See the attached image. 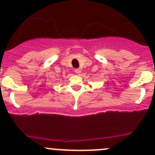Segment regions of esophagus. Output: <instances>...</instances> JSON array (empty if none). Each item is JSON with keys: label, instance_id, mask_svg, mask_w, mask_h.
Masks as SVG:
<instances>
[{"label": "esophagus", "instance_id": "1", "mask_svg": "<svg viewBox=\"0 0 155 155\" xmlns=\"http://www.w3.org/2000/svg\"><path fill=\"white\" fill-rule=\"evenodd\" d=\"M74 71H75V73H76V74H78V75H79V73H81V70H80V69H75Z\"/></svg>", "mask_w": 155, "mask_h": 155}]
</instances>
